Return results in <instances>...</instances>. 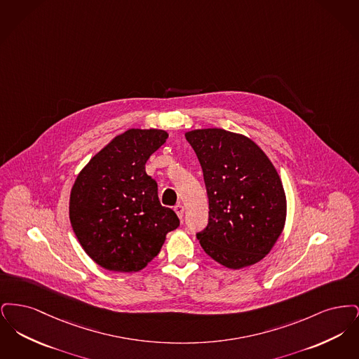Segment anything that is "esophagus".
I'll return each instance as SVG.
<instances>
[{
  "label": "esophagus",
  "instance_id": "1",
  "mask_svg": "<svg viewBox=\"0 0 359 359\" xmlns=\"http://www.w3.org/2000/svg\"><path fill=\"white\" fill-rule=\"evenodd\" d=\"M175 212H176V215L182 219L183 218V215H184V207H183V205H175Z\"/></svg>",
  "mask_w": 359,
  "mask_h": 359
}]
</instances>
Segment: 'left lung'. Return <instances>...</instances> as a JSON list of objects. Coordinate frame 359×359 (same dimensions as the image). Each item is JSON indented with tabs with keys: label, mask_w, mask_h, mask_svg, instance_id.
I'll return each instance as SVG.
<instances>
[{
	"label": "left lung",
	"mask_w": 359,
	"mask_h": 359,
	"mask_svg": "<svg viewBox=\"0 0 359 359\" xmlns=\"http://www.w3.org/2000/svg\"><path fill=\"white\" fill-rule=\"evenodd\" d=\"M201 163L208 223L196 234L205 253L230 269L266 256L281 236L287 198L269 157L255 141L224 129L186 133Z\"/></svg>",
	"instance_id": "obj_1"
}]
</instances>
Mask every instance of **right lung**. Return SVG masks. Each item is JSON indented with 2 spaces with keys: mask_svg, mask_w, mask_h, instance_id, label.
I'll return each mask as SVG.
<instances>
[{
  "mask_svg": "<svg viewBox=\"0 0 359 359\" xmlns=\"http://www.w3.org/2000/svg\"><path fill=\"white\" fill-rule=\"evenodd\" d=\"M168 138L160 129H129L86 165L71 189L69 221L88 257L111 272H138L179 226L160 205L145 164Z\"/></svg>",
  "mask_w": 359,
  "mask_h": 359,
  "instance_id": "obj_1",
  "label": "right lung"
}]
</instances>
